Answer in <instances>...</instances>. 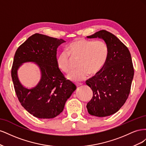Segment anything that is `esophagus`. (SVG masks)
<instances>
[{"instance_id": "esophagus-1", "label": "esophagus", "mask_w": 146, "mask_h": 146, "mask_svg": "<svg viewBox=\"0 0 146 146\" xmlns=\"http://www.w3.org/2000/svg\"><path fill=\"white\" fill-rule=\"evenodd\" d=\"M82 85V83H76V86H81Z\"/></svg>"}]
</instances>
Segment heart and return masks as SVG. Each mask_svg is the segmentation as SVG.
<instances>
[{
    "label": "heart",
    "instance_id": "obj_1",
    "mask_svg": "<svg viewBox=\"0 0 146 146\" xmlns=\"http://www.w3.org/2000/svg\"><path fill=\"white\" fill-rule=\"evenodd\" d=\"M69 53L63 51L57 56L56 63L58 68L64 73L68 74L71 70L69 54L79 57L78 69L73 70L68 76L69 80L80 82L88 76L97 74L102 69L108 56V48L103 41H90L78 38L69 43L66 47Z\"/></svg>",
    "mask_w": 146,
    "mask_h": 146
}]
</instances>
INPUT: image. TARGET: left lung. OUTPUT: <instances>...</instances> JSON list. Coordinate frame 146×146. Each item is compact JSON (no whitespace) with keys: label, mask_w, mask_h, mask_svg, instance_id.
Listing matches in <instances>:
<instances>
[{"label":"left lung","mask_w":146,"mask_h":146,"mask_svg":"<svg viewBox=\"0 0 146 146\" xmlns=\"http://www.w3.org/2000/svg\"><path fill=\"white\" fill-rule=\"evenodd\" d=\"M88 38L102 39L108 48L104 68L86 84L93 92L86 108L90 114L108 116L118 111L130 94L134 69L128 48L113 34L102 30Z\"/></svg>","instance_id":"obj_1"}]
</instances>
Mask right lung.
Wrapping results in <instances>:
<instances>
[{"label": "right lung", "instance_id": "right-lung-1", "mask_svg": "<svg viewBox=\"0 0 146 146\" xmlns=\"http://www.w3.org/2000/svg\"><path fill=\"white\" fill-rule=\"evenodd\" d=\"M66 42L44 35L35 33L17 48L14 56L11 77L15 90L22 106L33 116L40 119L54 118L63 111L64 105L76 86L67 80L56 63L57 48ZM36 64L41 79L32 88L20 82L17 70L23 63Z\"/></svg>", "mask_w": 146, "mask_h": 146}]
</instances>
